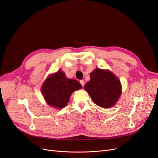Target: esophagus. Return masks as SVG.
I'll return each instance as SVG.
<instances>
[{
	"label": "esophagus",
	"instance_id": "1",
	"mask_svg": "<svg viewBox=\"0 0 158 158\" xmlns=\"http://www.w3.org/2000/svg\"><path fill=\"white\" fill-rule=\"evenodd\" d=\"M80 83L81 84V85H82V86H84V84H85L84 80H80Z\"/></svg>",
	"mask_w": 158,
	"mask_h": 158
}]
</instances>
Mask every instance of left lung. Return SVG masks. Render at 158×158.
<instances>
[{
  "mask_svg": "<svg viewBox=\"0 0 158 158\" xmlns=\"http://www.w3.org/2000/svg\"><path fill=\"white\" fill-rule=\"evenodd\" d=\"M90 80L84 85L93 102L103 108L117 103L122 92L120 80L111 71L95 69L89 74Z\"/></svg>",
  "mask_w": 158,
  "mask_h": 158,
  "instance_id": "left-lung-1",
  "label": "left lung"
}]
</instances>
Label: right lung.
<instances>
[{
  "instance_id": "1",
  "label": "right lung",
  "mask_w": 158,
  "mask_h": 158,
  "mask_svg": "<svg viewBox=\"0 0 158 158\" xmlns=\"http://www.w3.org/2000/svg\"><path fill=\"white\" fill-rule=\"evenodd\" d=\"M82 88L79 81L69 79L59 70L47 78L41 86V92L49 106L62 109L67 105L74 91Z\"/></svg>"
}]
</instances>
